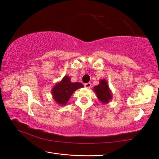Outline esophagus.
I'll return each instance as SVG.
<instances>
[{
	"mask_svg": "<svg viewBox=\"0 0 159 159\" xmlns=\"http://www.w3.org/2000/svg\"><path fill=\"white\" fill-rule=\"evenodd\" d=\"M91 83H87L84 84V87H85L87 89H89L91 87Z\"/></svg>",
	"mask_w": 159,
	"mask_h": 159,
	"instance_id": "1",
	"label": "esophagus"
}]
</instances>
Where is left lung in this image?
<instances>
[{
    "label": "left lung",
    "instance_id": "8db88e82",
    "mask_svg": "<svg viewBox=\"0 0 159 159\" xmlns=\"http://www.w3.org/2000/svg\"><path fill=\"white\" fill-rule=\"evenodd\" d=\"M93 91L96 94L98 99L103 104H108L112 99V91L108 84L106 79H100L98 85L95 86L93 89Z\"/></svg>",
    "mask_w": 159,
    "mask_h": 159
}]
</instances>
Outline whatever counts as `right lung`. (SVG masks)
I'll return each instance as SVG.
<instances>
[{"label":"right lung","instance_id":"obj_1","mask_svg":"<svg viewBox=\"0 0 159 159\" xmlns=\"http://www.w3.org/2000/svg\"><path fill=\"white\" fill-rule=\"evenodd\" d=\"M83 87L81 83H72L68 76H65L61 81L57 82L51 89L54 101L60 106L67 104L72 93L76 90Z\"/></svg>","mask_w":159,"mask_h":159}]
</instances>
